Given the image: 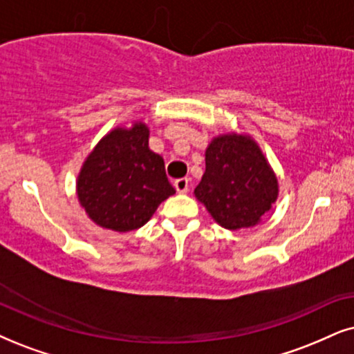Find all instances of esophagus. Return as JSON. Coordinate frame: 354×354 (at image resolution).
Here are the masks:
<instances>
[{
	"label": "esophagus",
	"mask_w": 354,
	"mask_h": 354,
	"mask_svg": "<svg viewBox=\"0 0 354 354\" xmlns=\"http://www.w3.org/2000/svg\"><path fill=\"white\" fill-rule=\"evenodd\" d=\"M174 189H176L180 194H186L187 189H189V180L187 178H180V180L174 181Z\"/></svg>",
	"instance_id": "esophagus-1"
}]
</instances>
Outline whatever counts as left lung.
Segmentation results:
<instances>
[{
	"label": "left lung",
	"instance_id": "left-lung-1",
	"mask_svg": "<svg viewBox=\"0 0 354 354\" xmlns=\"http://www.w3.org/2000/svg\"><path fill=\"white\" fill-rule=\"evenodd\" d=\"M194 196L223 229H250L277 201L279 183L257 140L232 131L209 142L205 171Z\"/></svg>",
	"mask_w": 354,
	"mask_h": 354
}]
</instances>
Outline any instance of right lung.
<instances>
[{
    "label": "right lung",
    "instance_id": "add662e5",
    "mask_svg": "<svg viewBox=\"0 0 354 354\" xmlns=\"http://www.w3.org/2000/svg\"><path fill=\"white\" fill-rule=\"evenodd\" d=\"M149 137L142 120L118 125L84 158L77 178L78 203L102 229L120 234L140 229L176 192Z\"/></svg>",
    "mask_w": 354,
    "mask_h": 354
}]
</instances>
